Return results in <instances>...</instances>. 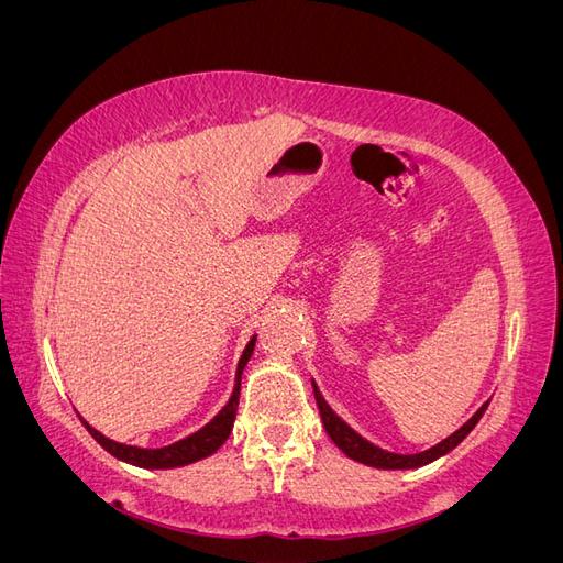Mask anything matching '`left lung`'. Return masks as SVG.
<instances>
[{
  "label": "left lung",
  "mask_w": 563,
  "mask_h": 563,
  "mask_svg": "<svg viewBox=\"0 0 563 563\" xmlns=\"http://www.w3.org/2000/svg\"><path fill=\"white\" fill-rule=\"evenodd\" d=\"M314 387V399H317V406H319V413H321V420H323V430H327V434L333 439V444L343 451L347 457L356 460V463H364L368 467H378V470H416V467H422V465H430L432 460L446 455L449 451H453L460 441H463L472 430L474 424L482 420L484 411L488 408V401L476 411L463 428L455 430L451 437H446L444 441H439L437 446L428 449V451H420V453H389L376 444H371L368 439H364L362 434H356L350 424L335 416L333 408L327 404V399L321 397L319 387L312 383Z\"/></svg>",
  "instance_id": "obj_1"
}]
</instances>
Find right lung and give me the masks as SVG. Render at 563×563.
Segmentation results:
<instances>
[{
    "label": "right lung",
    "instance_id": "right-lung-1",
    "mask_svg": "<svg viewBox=\"0 0 563 563\" xmlns=\"http://www.w3.org/2000/svg\"><path fill=\"white\" fill-rule=\"evenodd\" d=\"M255 347V335L249 340V345L244 347V354L240 364H236V376H234V389H232V397L228 399V404L220 408L218 416L211 418L207 424H203L201 430H197L195 434L185 437L176 444H168L162 449H141V446H126V444H119V441L108 439L106 434H100L98 430H93L87 420L84 422V428L89 430V434L98 441L100 446H103L110 455H114L117 460H124L129 465L135 467H145V470H172V467H183V465H190L197 463L201 457H209L211 453H216L220 446L225 444V439L232 432V424H234V416H236V406H240V391H242V373L251 360Z\"/></svg>",
    "mask_w": 563,
    "mask_h": 563
}]
</instances>
